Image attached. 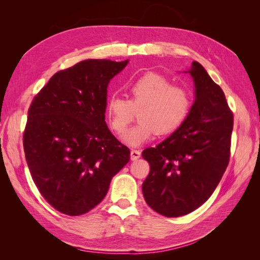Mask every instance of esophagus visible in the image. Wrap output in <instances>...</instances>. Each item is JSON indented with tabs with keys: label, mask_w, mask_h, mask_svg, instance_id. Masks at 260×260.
I'll use <instances>...</instances> for the list:
<instances>
[{
	"label": "esophagus",
	"mask_w": 260,
	"mask_h": 260,
	"mask_svg": "<svg viewBox=\"0 0 260 260\" xmlns=\"http://www.w3.org/2000/svg\"><path fill=\"white\" fill-rule=\"evenodd\" d=\"M130 156H131V160H137L141 157V152L138 151V149H132Z\"/></svg>",
	"instance_id": "esophagus-1"
}]
</instances>
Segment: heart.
Segmentation results:
<instances>
[{"instance_id":"1","label":"heart","mask_w":260,"mask_h":260,"mask_svg":"<svg viewBox=\"0 0 260 260\" xmlns=\"http://www.w3.org/2000/svg\"><path fill=\"white\" fill-rule=\"evenodd\" d=\"M129 100L112 95L106 102L105 113L111 129L121 135L140 111L138 120L123 137L130 146H140L156 133L168 136L179 129L191 112L192 96L184 86L174 85L167 77L149 73L127 85Z\"/></svg>"}]
</instances>
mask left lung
I'll use <instances>...</instances> for the list:
<instances>
[{
	"instance_id": "8db88e82",
	"label": "left lung",
	"mask_w": 260,
	"mask_h": 260,
	"mask_svg": "<svg viewBox=\"0 0 260 260\" xmlns=\"http://www.w3.org/2000/svg\"><path fill=\"white\" fill-rule=\"evenodd\" d=\"M195 102L186 120L157 145L144 149L149 174L142 184L147 205L166 217L202 206L221 180L230 159L233 113L224 93L204 67L192 62Z\"/></svg>"
}]
</instances>
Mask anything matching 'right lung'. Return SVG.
Segmentation results:
<instances>
[{
    "label": "right lung",
    "instance_id": "obj_1",
    "mask_svg": "<svg viewBox=\"0 0 260 260\" xmlns=\"http://www.w3.org/2000/svg\"><path fill=\"white\" fill-rule=\"evenodd\" d=\"M127 64L82 60L55 74L31 102L22 136L27 165L39 192L61 214L99 205L130 160L105 122L107 85Z\"/></svg>",
    "mask_w": 260,
    "mask_h": 260
}]
</instances>
